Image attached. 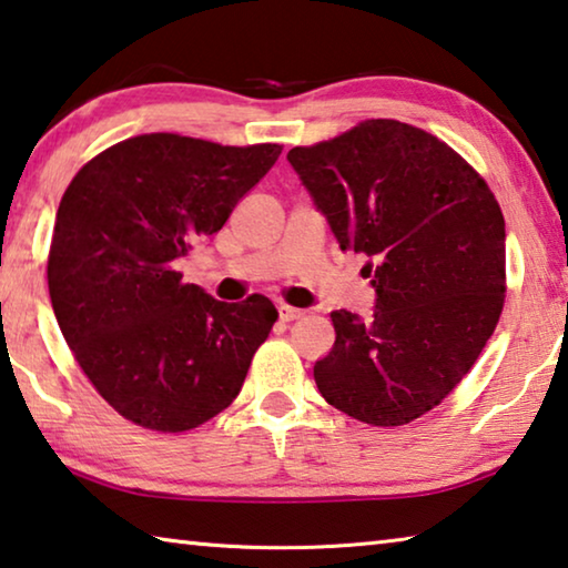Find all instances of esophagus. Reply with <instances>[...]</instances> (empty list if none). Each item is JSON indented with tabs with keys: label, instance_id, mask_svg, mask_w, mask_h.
<instances>
[{
	"label": "esophagus",
	"instance_id": "esophagus-1",
	"mask_svg": "<svg viewBox=\"0 0 568 568\" xmlns=\"http://www.w3.org/2000/svg\"><path fill=\"white\" fill-rule=\"evenodd\" d=\"M302 310H296V306H290V304H282L278 306V320L282 322H294V320H302Z\"/></svg>",
	"mask_w": 568,
	"mask_h": 568
}]
</instances>
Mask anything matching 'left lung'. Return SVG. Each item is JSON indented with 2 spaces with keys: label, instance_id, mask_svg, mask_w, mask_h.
Returning a JSON list of instances; mask_svg holds the SVG:
<instances>
[{
  "label": "left lung",
  "instance_id": "1",
  "mask_svg": "<svg viewBox=\"0 0 568 568\" xmlns=\"http://www.w3.org/2000/svg\"><path fill=\"white\" fill-rule=\"evenodd\" d=\"M290 163L339 248L365 254L372 317L332 312L322 397L359 423L430 413L476 365L506 300V223L488 183L448 143L389 118L296 145Z\"/></svg>",
  "mask_w": 568,
  "mask_h": 568
}]
</instances>
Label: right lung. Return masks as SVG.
Returning <instances> with one entry per match:
<instances>
[{
  "mask_svg": "<svg viewBox=\"0 0 568 568\" xmlns=\"http://www.w3.org/2000/svg\"><path fill=\"white\" fill-rule=\"evenodd\" d=\"M282 145L148 133L105 148L70 181L48 256L54 317L100 397L125 420L185 433L234 403L278 312L226 304L175 262L221 231Z\"/></svg>",
  "mask_w": 568,
  "mask_h": 568,
  "instance_id": "right-lung-1",
  "label": "right lung"
}]
</instances>
